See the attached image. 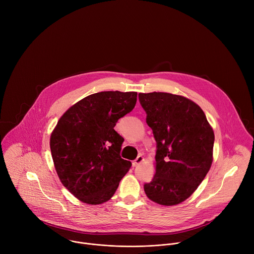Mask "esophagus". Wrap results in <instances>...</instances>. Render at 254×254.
<instances>
[{"instance_id": "34e87169", "label": "esophagus", "mask_w": 254, "mask_h": 254, "mask_svg": "<svg viewBox=\"0 0 254 254\" xmlns=\"http://www.w3.org/2000/svg\"><path fill=\"white\" fill-rule=\"evenodd\" d=\"M144 161V158L142 156H138L134 161H132V166L133 167H136L138 166L140 163H142Z\"/></svg>"}]
</instances>
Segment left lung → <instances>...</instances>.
Segmentation results:
<instances>
[{"mask_svg":"<svg viewBox=\"0 0 254 254\" xmlns=\"http://www.w3.org/2000/svg\"><path fill=\"white\" fill-rule=\"evenodd\" d=\"M157 142L156 174L143 185L149 199L177 205L189 198L210 170L214 132L201 107L172 93H138Z\"/></svg>","mask_w":254,"mask_h":254,"instance_id":"obj_1","label":"left lung"}]
</instances>
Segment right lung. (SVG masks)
Masks as SVG:
<instances>
[{"label":"right lung","mask_w":254,"mask_h":254,"mask_svg":"<svg viewBox=\"0 0 254 254\" xmlns=\"http://www.w3.org/2000/svg\"><path fill=\"white\" fill-rule=\"evenodd\" d=\"M136 92L101 91L72 105L50 137L52 159L63 186L80 201L110 200L131 167L121 157L124 137L115 127L130 113Z\"/></svg>","instance_id":"obj_1"}]
</instances>
